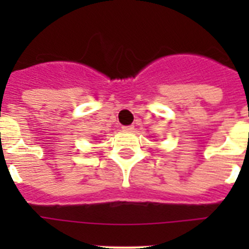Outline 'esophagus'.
I'll list each match as a JSON object with an SVG mask.
<instances>
[{
	"instance_id": "1",
	"label": "esophagus",
	"mask_w": 249,
	"mask_h": 249,
	"mask_svg": "<svg viewBox=\"0 0 249 249\" xmlns=\"http://www.w3.org/2000/svg\"><path fill=\"white\" fill-rule=\"evenodd\" d=\"M122 129L126 132H132L133 129H135V127L132 126V124H129V126H122Z\"/></svg>"
}]
</instances>
